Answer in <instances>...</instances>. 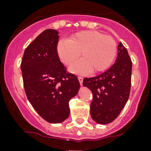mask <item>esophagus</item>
<instances>
[{"label":"esophagus","mask_w":151,"mask_h":151,"mask_svg":"<svg viewBox=\"0 0 151 151\" xmlns=\"http://www.w3.org/2000/svg\"><path fill=\"white\" fill-rule=\"evenodd\" d=\"M78 79H79V83H80V85H82V82H83V77H78Z\"/></svg>","instance_id":"34e87169"}]
</instances>
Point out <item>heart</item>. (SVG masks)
I'll use <instances>...</instances> for the list:
<instances>
[{
    "instance_id": "1",
    "label": "heart",
    "mask_w": 151,
    "mask_h": 151,
    "mask_svg": "<svg viewBox=\"0 0 151 151\" xmlns=\"http://www.w3.org/2000/svg\"><path fill=\"white\" fill-rule=\"evenodd\" d=\"M117 52L115 40L98 31L86 30L72 35L68 40H61L57 45V53L66 66L70 65L80 56L82 58L72 65L70 70L85 74L99 73L110 67Z\"/></svg>"
}]
</instances>
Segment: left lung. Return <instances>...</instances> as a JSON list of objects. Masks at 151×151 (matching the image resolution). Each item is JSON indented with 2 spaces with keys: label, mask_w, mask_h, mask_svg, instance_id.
Masks as SVG:
<instances>
[{
  "label": "left lung",
  "mask_w": 151,
  "mask_h": 151,
  "mask_svg": "<svg viewBox=\"0 0 151 151\" xmlns=\"http://www.w3.org/2000/svg\"><path fill=\"white\" fill-rule=\"evenodd\" d=\"M131 72L132 62L120 42L116 62L108 70L96 77L84 78L83 86L93 93L90 114L95 122L109 124L120 114L129 97Z\"/></svg>",
  "instance_id": "8db88e82"
}]
</instances>
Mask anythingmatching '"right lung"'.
Instances as JSON below:
<instances>
[{
	"instance_id": "1",
	"label": "right lung",
	"mask_w": 151,
	"mask_h": 151,
	"mask_svg": "<svg viewBox=\"0 0 151 151\" xmlns=\"http://www.w3.org/2000/svg\"><path fill=\"white\" fill-rule=\"evenodd\" d=\"M59 32L43 31L27 46L20 69L27 99L47 122L59 124L67 119L69 101L77 94L79 81L60 62L57 45Z\"/></svg>"
}]
</instances>
